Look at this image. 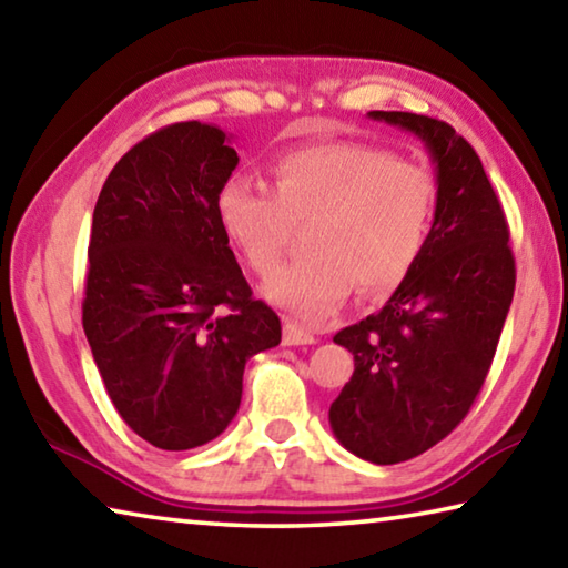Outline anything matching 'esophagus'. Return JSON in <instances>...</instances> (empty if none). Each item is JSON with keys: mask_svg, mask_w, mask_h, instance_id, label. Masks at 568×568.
<instances>
[{"mask_svg": "<svg viewBox=\"0 0 568 568\" xmlns=\"http://www.w3.org/2000/svg\"><path fill=\"white\" fill-rule=\"evenodd\" d=\"M283 343L285 345H311V343H315V335L307 328H303V325H297L293 321H285Z\"/></svg>", "mask_w": 568, "mask_h": 568, "instance_id": "esophagus-1", "label": "esophagus"}]
</instances>
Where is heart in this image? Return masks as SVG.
I'll list each match as a JSON object with an SVG mask.
<instances>
[{
  "mask_svg": "<svg viewBox=\"0 0 568 568\" xmlns=\"http://www.w3.org/2000/svg\"><path fill=\"white\" fill-rule=\"evenodd\" d=\"M436 180L428 168L363 142H323L283 155L273 192L230 180L217 217L243 261L267 277L281 265L293 227H307L315 253L265 283L267 301L303 321H323L348 301L396 291L428 240Z\"/></svg>",
  "mask_w": 568,
  "mask_h": 568,
  "instance_id": "obj_1",
  "label": "heart"
}]
</instances>
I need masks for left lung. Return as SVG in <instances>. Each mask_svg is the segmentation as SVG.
Listing matches in <instances>:
<instances>
[{"mask_svg": "<svg viewBox=\"0 0 568 568\" xmlns=\"http://www.w3.org/2000/svg\"><path fill=\"white\" fill-rule=\"evenodd\" d=\"M413 132L436 165V213L423 253L378 313L335 333L355 371L331 406L341 444L378 466L436 446L474 406L491 368L516 265L504 207L476 150L450 124L368 112Z\"/></svg>", "mask_w": 568, "mask_h": 568, "instance_id": "left-lung-1", "label": "left lung"}]
</instances>
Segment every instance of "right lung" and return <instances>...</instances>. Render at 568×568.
I'll use <instances>...</instances> for the list:
<instances>
[{
	"instance_id": "add662e5",
	"label": "right lung",
	"mask_w": 568,
	"mask_h": 568,
	"mask_svg": "<svg viewBox=\"0 0 568 568\" xmlns=\"http://www.w3.org/2000/svg\"><path fill=\"white\" fill-rule=\"evenodd\" d=\"M235 168L215 124H168L124 152L94 205L84 335L122 420L162 450L223 434L245 363L281 343L217 217Z\"/></svg>"
}]
</instances>
